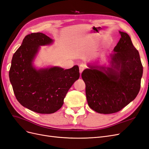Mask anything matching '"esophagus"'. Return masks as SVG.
Here are the masks:
<instances>
[{"label":"esophagus","mask_w":149,"mask_h":149,"mask_svg":"<svg viewBox=\"0 0 149 149\" xmlns=\"http://www.w3.org/2000/svg\"><path fill=\"white\" fill-rule=\"evenodd\" d=\"M85 69V65H83V64H81L79 65V71H80V73L81 74V72H82L83 70H84Z\"/></svg>","instance_id":"esophagus-1"}]
</instances>
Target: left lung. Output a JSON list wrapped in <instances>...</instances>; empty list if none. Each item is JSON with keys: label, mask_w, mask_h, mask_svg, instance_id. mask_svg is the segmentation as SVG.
Here are the masks:
<instances>
[{"label": "left lung", "mask_w": 149, "mask_h": 149, "mask_svg": "<svg viewBox=\"0 0 149 149\" xmlns=\"http://www.w3.org/2000/svg\"><path fill=\"white\" fill-rule=\"evenodd\" d=\"M110 54L109 67L88 65L81 73L88 106L101 114L118 112L136 98L143 67L138 51L126 33Z\"/></svg>", "instance_id": "1"}]
</instances>
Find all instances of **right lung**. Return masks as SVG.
<instances>
[{
  "instance_id": "1",
  "label": "right lung",
  "mask_w": 149,
  "mask_h": 149,
  "mask_svg": "<svg viewBox=\"0 0 149 149\" xmlns=\"http://www.w3.org/2000/svg\"><path fill=\"white\" fill-rule=\"evenodd\" d=\"M52 42L42 33L26 35L13 56L9 71L18 102L38 113L51 114L59 110L69 88L80 76L77 65L65 70L57 66L36 69L33 65L40 46Z\"/></svg>"
}]
</instances>
